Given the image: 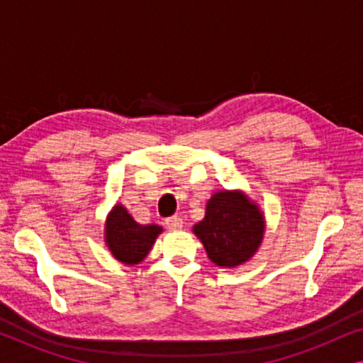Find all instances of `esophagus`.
I'll list each match as a JSON object with an SVG mask.
<instances>
[{"mask_svg":"<svg viewBox=\"0 0 363 363\" xmlns=\"http://www.w3.org/2000/svg\"><path fill=\"white\" fill-rule=\"evenodd\" d=\"M165 225H167L168 230L178 231V230H182V228H183V220L180 216H170V218H167V220H165Z\"/></svg>","mask_w":363,"mask_h":363,"instance_id":"34e87169","label":"esophagus"}]
</instances>
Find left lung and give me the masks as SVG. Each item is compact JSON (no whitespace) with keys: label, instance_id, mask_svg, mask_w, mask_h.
<instances>
[{"label":"left lung","instance_id":"obj_1","mask_svg":"<svg viewBox=\"0 0 363 363\" xmlns=\"http://www.w3.org/2000/svg\"><path fill=\"white\" fill-rule=\"evenodd\" d=\"M264 216L242 191H218L206 203L205 218L193 226L216 266L236 267L250 261L264 236Z\"/></svg>","mask_w":363,"mask_h":363}]
</instances>
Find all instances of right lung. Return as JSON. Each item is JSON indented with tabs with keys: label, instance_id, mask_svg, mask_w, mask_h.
Instances as JSON below:
<instances>
[{
	"label": "right lung",
	"instance_id": "obj_1",
	"mask_svg": "<svg viewBox=\"0 0 363 363\" xmlns=\"http://www.w3.org/2000/svg\"><path fill=\"white\" fill-rule=\"evenodd\" d=\"M160 233L158 225H138L125 206L116 205L106 221V245L117 261L133 266L145 259Z\"/></svg>",
	"mask_w": 363,
	"mask_h": 363
}]
</instances>
